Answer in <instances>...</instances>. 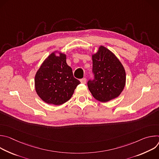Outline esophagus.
I'll return each mask as SVG.
<instances>
[{"label":"esophagus","mask_w":159,"mask_h":159,"mask_svg":"<svg viewBox=\"0 0 159 159\" xmlns=\"http://www.w3.org/2000/svg\"><path fill=\"white\" fill-rule=\"evenodd\" d=\"M86 81H87V80H86V79L85 78H83V79H80V82L82 83V84H85L86 83Z\"/></svg>","instance_id":"obj_1"}]
</instances>
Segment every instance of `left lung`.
I'll list each match as a JSON object with an SVG mask.
<instances>
[{
	"label": "left lung",
	"mask_w": 159,
	"mask_h": 159,
	"mask_svg": "<svg viewBox=\"0 0 159 159\" xmlns=\"http://www.w3.org/2000/svg\"><path fill=\"white\" fill-rule=\"evenodd\" d=\"M93 80L87 82L93 97L102 102L118 97L125 86L124 67L115 55L103 46L92 56Z\"/></svg>",
	"instance_id": "1"
}]
</instances>
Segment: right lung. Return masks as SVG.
Here are the masks:
<instances>
[{
	"label": "right lung",
	"instance_id": "right-lung-1",
	"mask_svg": "<svg viewBox=\"0 0 159 159\" xmlns=\"http://www.w3.org/2000/svg\"><path fill=\"white\" fill-rule=\"evenodd\" d=\"M50 54L37 71L35 89L39 97L46 103L61 105L72 96L80 81L73 75L72 69L66 62V55L59 52Z\"/></svg>",
	"mask_w": 159,
	"mask_h": 159
}]
</instances>
